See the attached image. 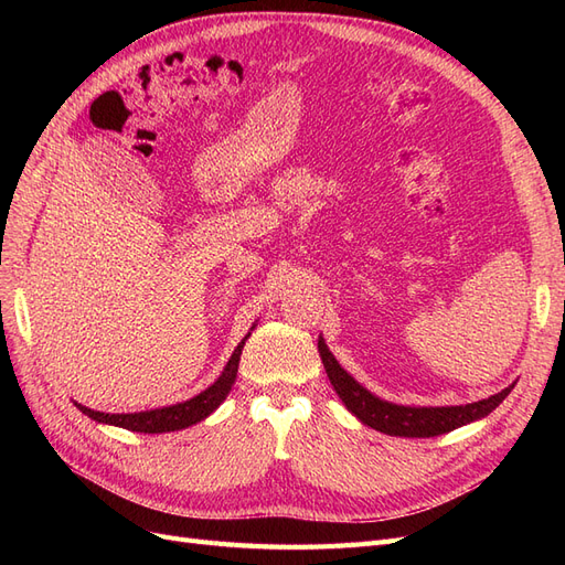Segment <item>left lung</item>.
Listing matches in <instances>:
<instances>
[{"mask_svg":"<svg viewBox=\"0 0 565 565\" xmlns=\"http://www.w3.org/2000/svg\"><path fill=\"white\" fill-rule=\"evenodd\" d=\"M318 351L322 358L324 372L339 393V398L344 401V405L351 409V413L361 419L363 424L372 426L382 434L388 436H403V438H431L448 434L457 426H465L473 419H481L488 413H492L507 396L509 388L494 393V396L469 403V405H452V407H405V405H393L386 401H380L377 396H372L367 388L358 384L347 370H341L337 363V358L330 353V349L324 347L322 337L318 339Z\"/></svg>","mask_w":565,"mask_h":565,"instance_id":"8db88e82","label":"left lung"}]
</instances>
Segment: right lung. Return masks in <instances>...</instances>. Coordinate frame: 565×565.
Returning a JSON list of instances; mask_svg holds the SVG:
<instances>
[{"label":"right lung","instance_id":"right-lung-1","mask_svg":"<svg viewBox=\"0 0 565 565\" xmlns=\"http://www.w3.org/2000/svg\"><path fill=\"white\" fill-rule=\"evenodd\" d=\"M247 337L233 351L228 365L224 367V372H221V377L210 388H204L200 396L185 401V403H177V405L160 407V409H148V413H134V415H108V413H96V409H89V407H84L79 403H75V405L82 409L84 415L96 419V422L122 426V429H129V431L164 434V431L185 429V426L198 424L207 415H212L214 409L221 403H224V398L228 396V391H231V386L235 382L237 363H241V353H243V347H245Z\"/></svg>","mask_w":565,"mask_h":565}]
</instances>
